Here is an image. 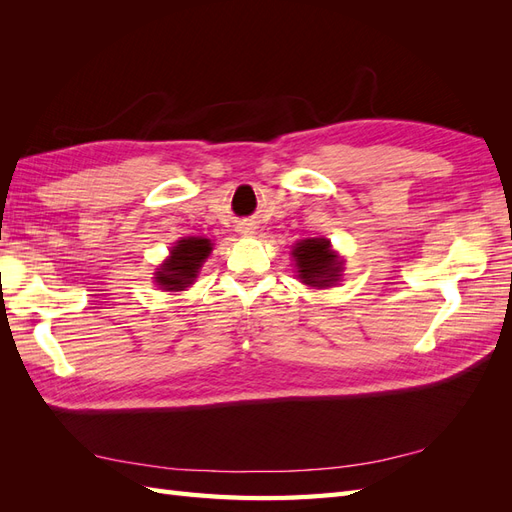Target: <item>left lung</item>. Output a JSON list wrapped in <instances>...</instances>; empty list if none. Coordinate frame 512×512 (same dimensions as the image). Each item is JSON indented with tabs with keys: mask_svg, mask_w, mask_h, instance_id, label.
<instances>
[{
	"mask_svg": "<svg viewBox=\"0 0 512 512\" xmlns=\"http://www.w3.org/2000/svg\"><path fill=\"white\" fill-rule=\"evenodd\" d=\"M299 280L314 288H329L339 282L344 260L331 250L329 239H303L292 250Z\"/></svg>",
	"mask_w": 512,
	"mask_h": 512,
	"instance_id": "obj_1",
	"label": "left lung"
}]
</instances>
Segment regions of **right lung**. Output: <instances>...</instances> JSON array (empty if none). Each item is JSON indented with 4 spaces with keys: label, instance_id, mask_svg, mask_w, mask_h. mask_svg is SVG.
I'll return each instance as SVG.
<instances>
[{
    "label": "right lung",
    "instance_id": "obj_1",
    "mask_svg": "<svg viewBox=\"0 0 512 512\" xmlns=\"http://www.w3.org/2000/svg\"><path fill=\"white\" fill-rule=\"evenodd\" d=\"M213 250L211 239L203 237H185L177 241L170 250V256L162 262L156 271V284L162 290H185L198 277L200 267L209 258Z\"/></svg>",
    "mask_w": 512,
    "mask_h": 512
}]
</instances>
